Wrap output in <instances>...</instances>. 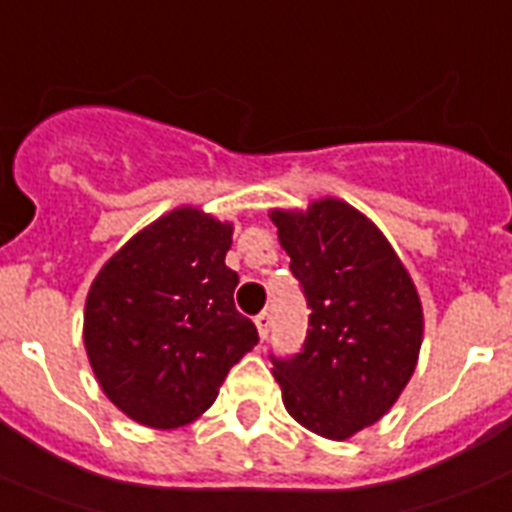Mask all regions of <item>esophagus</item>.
Segmentation results:
<instances>
[{
  "label": "esophagus",
  "instance_id": "1",
  "mask_svg": "<svg viewBox=\"0 0 512 512\" xmlns=\"http://www.w3.org/2000/svg\"><path fill=\"white\" fill-rule=\"evenodd\" d=\"M253 322H256V329H259L261 340H264V337L269 335V327H272V314H269V311H261V314H256Z\"/></svg>",
  "mask_w": 512,
  "mask_h": 512
}]
</instances>
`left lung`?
Returning a JSON list of instances; mask_svg holds the SVG:
<instances>
[{
    "instance_id": "obj_1",
    "label": "left lung",
    "mask_w": 512,
    "mask_h": 512,
    "mask_svg": "<svg viewBox=\"0 0 512 512\" xmlns=\"http://www.w3.org/2000/svg\"><path fill=\"white\" fill-rule=\"evenodd\" d=\"M272 222L311 308L301 353L269 356L282 403L314 434L348 439L390 411L411 379L421 301L398 253L345 201L277 209Z\"/></svg>"
}]
</instances>
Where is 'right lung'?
Returning a JSON list of instances; mask_svg holds the SVG:
<instances>
[{"label":"right lung","mask_w":512,"mask_h":512,"mask_svg":"<svg viewBox=\"0 0 512 512\" xmlns=\"http://www.w3.org/2000/svg\"><path fill=\"white\" fill-rule=\"evenodd\" d=\"M230 246V225L175 209L114 253L88 290V361L107 398L138 424H190L259 342L235 308Z\"/></svg>","instance_id":"obj_1"}]
</instances>
